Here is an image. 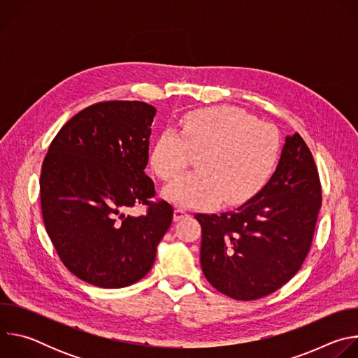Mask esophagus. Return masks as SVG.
Wrapping results in <instances>:
<instances>
[{
    "mask_svg": "<svg viewBox=\"0 0 358 358\" xmlns=\"http://www.w3.org/2000/svg\"><path fill=\"white\" fill-rule=\"evenodd\" d=\"M185 217H188V213L185 210H182V208H176L174 210V221H180Z\"/></svg>",
    "mask_w": 358,
    "mask_h": 358,
    "instance_id": "esophagus-1",
    "label": "esophagus"
}]
</instances>
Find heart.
I'll return each instance as SVG.
<instances>
[{
  "instance_id": "b5f03b06",
  "label": "heart",
  "mask_w": 358,
  "mask_h": 358,
  "mask_svg": "<svg viewBox=\"0 0 358 358\" xmlns=\"http://www.w3.org/2000/svg\"><path fill=\"white\" fill-rule=\"evenodd\" d=\"M196 171L163 189L180 208H207L222 199L236 206L257 195L273 176L279 156L278 130L236 108L194 110L180 120V131L166 127L151 150V167L163 180L177 177L199 152Z\"/></svg>"
}]
</instances>
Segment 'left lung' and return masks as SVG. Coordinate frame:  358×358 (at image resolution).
I'll return each mask as SVG.
<instances>
[{
    "label": "left lung",
    "instance_id": "left-lung-1",
    "mask_svg": "<svg viewBox=\"0 0 358 358\" xmlns=\"http://www.w3.org/2000/svg\"><path fill=\"white\" fill-rule=\"evenodd\" d=\"M320 207L312 152L299 133L286 136L276 170L257 195L232 211L195 215L202 228L203 275L236 300L273 293L308 257Z\"/></svg>",
    "mask_w": 358,
    "mask_h": 358
}]
</instances>
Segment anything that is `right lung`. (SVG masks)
<instances>
[{
    "mask_svg": "<svg viewBox=\"0 0 358 358\" xmlns=\"http://www.w3.org/2000/svg\"><path fill=\"white\" fill-rule=\"evenodd\" d=\"M156 108L144 101H103L73 116L48 148L41 170L45 229L64 265L105 289L130 286L156 261L173 221L166 201L150 202L145 174ZM137 203L145 216L125 213Z\"/></svg>",
    "mask_w": 358,
    "mask_h": 358,
    "instance_id": "right-lung-1",
    "label": "right lung"
}]
</instances>
